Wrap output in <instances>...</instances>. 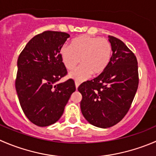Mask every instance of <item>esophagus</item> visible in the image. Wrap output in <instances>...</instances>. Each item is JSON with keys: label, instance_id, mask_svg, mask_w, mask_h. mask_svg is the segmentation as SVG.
I'll use <instances>...</instances> for the list:
<instances>
[{"label": "esophagus", "instance_id": "obj_1", "mask_svg": "<svg viewBox=\"0 0 156 156\" xmlns=\"http://www.w3.org/2000/svg\"><path fill=\"white\" fill-rule=\"evenodd\" d=\"M79 85H80V83L78 82V81H75V87H76V89L78 88Z\"/></svg>", "mask_w": 156, "mask_h": 156}]
</instances>
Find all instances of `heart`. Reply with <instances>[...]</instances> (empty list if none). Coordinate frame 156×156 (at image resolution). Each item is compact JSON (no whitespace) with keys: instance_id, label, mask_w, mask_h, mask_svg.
Returning a JSON list of instances; mask_svg holds the SVG:
<instances>
[{"instance_id":"heart-1","label":"heart","mask_w":156,"mask_h":156,"mask_svg":"<svg viewBox=\"0 0 156 156\" xmlns=\"http://www.w3.org/2000/svg\"><path fill=\"white\" fill-rule=\"evenodd\" d=\"M65 67L73 70L80 61L81 66L69 73V78L82 81L93 75H101L110 63L112 48L110 42L89 36H80L72 40L70 47L64 46L60 51Z\"/></svg>"}]
</instances>
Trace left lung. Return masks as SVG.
I'll return each mask as SVG.
<instances>
[{
  "instance_id": "obj_1",
  "label": "left lung",
  "mask_w": 156,
  "mask_h": 156,
  "mask_svg": "<svg viewBox=\"0 0 156 156\" xmlns=\"http://www.w3.org/2000/svg\"><path fill=\"white\" fill-rule=\"evenodd\" d=\"M111 59L99 76L82 83L81 113L89 123L100 128L119 123L129 110L139 84L138 63L135 55L119 39L109 36Z\"/></svg>"
}]
</instances>
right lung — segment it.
Masks as SVG:
<instances>
[{"label":"right lung","instance_id":"obj_1","mask_svg":"<svg viewBox=\"0 0 156 156\" xmlns=\"http://www.w3.org/2000/svg\"><path fill=\"white\" fill-rule=\"evenodd\" d=\"M69 37L62 32H43L32 38L18 58V99L26 116L38 126L58 121L76 90L72 79L58 83L67 74L60 51Z\"/></svg>","mask_w":156,"mask_h":156}]
</instances>
